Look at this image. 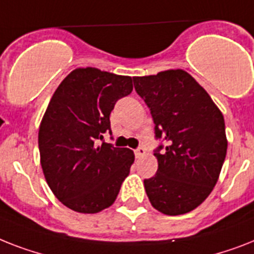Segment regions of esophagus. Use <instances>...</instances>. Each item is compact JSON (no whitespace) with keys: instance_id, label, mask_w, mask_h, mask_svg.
<instances>
[{"instance_id":"34e87169","label":"esophagus","mask_w":254,"mask_h":254,"mask_svg":"<svg viewBox=\"0 0 254 254\" xmlns=\"http://www.w3.org/2000/svg\"><path fill=\"white\" fill-rule=\"evenodd\" d=\"M134 154H135V156L137 158H141V156H143L146 154V148L145 147H138L135 151H134Z\"/></svg>"}]
</instances>
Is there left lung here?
<instances>
[{
	"label": "left lung",
	"instance_id": "1",
	"mask_svg": "<svg viewBox=\"0 0 254 254\" xmlns=\"http://www.w3.org/2000/svg\"><path fill=\"white\" fill-rule=\"evenodd\" d=\"M151 112L158 171L143 181L152 207L181 215L198 207L215 187L227 154L224 119L213 99L181 69L133 77Z\"/></svg>",
	"mask_w": 254,
	"mask_h": 254
}]
</instances>
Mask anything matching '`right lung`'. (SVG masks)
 <instances>
[{"label": "right lung", "instance_id": "obj_1", "mask_svg": "<svg viewBox=\"0 0 254 254\" xmlns=\"http://www.w3.org/2000/svg\"><path fill=\"white\" fill-rule=\"evenodd\" d=\"M131 91L130 77L78 67L49 102L39 129L41 168L53 194L77 213L109 207L130 172L131 150L96 141L111 133L109 115Z\"/></svg>", "mask_w": 254, "mask_h": 254}]
</instances>
